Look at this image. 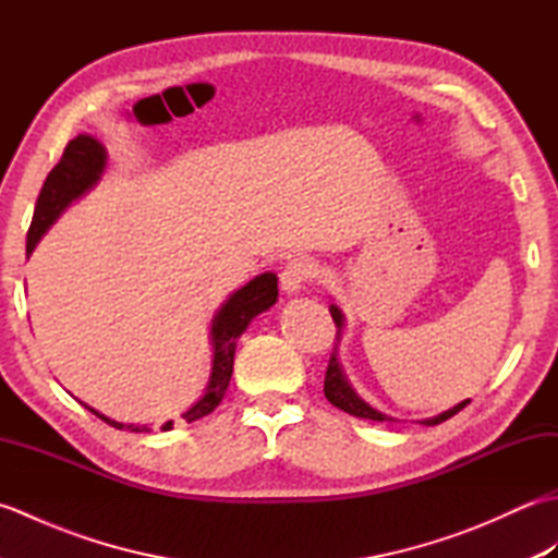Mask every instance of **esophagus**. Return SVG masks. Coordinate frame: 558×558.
Here are the masks:
<instances>
[{
	"label": "esophagus",
	"instance_id": "obj_1",
	"mask_svg": "<svg viewBox=\"0 0 558 558\" xmlns=\"http://www.w3.org/2000/svg\"><path fill=\"white\" fill-rule=\"evenodd\" d=\"M312 276H314L312 258L298 256V258L288 260L286 268H282V272H280V288H282V292H288V294H298L302 290L304 282L310 280Z\"/></svg>",
	"mask_w": 558,
	"mask_h": 558
}]
</instances>
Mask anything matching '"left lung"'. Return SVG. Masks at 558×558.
Masks as SVG:
<instances>
[{"label": "left lung", "instance_id": "left-lung-1", "mask_svg": "<svg viewBox=\"0 0 558 558\" xmlns=\"http://www.w3.org/2000/svg\"><path fill=\"white\" fill-rule=\"evenodd\" d=\"M330 316H333V322L338 326V342H340V333H342V324H345V318H342V312L338 310L336 304H330ZM324 393L328 398L330 405H336L338 410L352 414V417H362V420H374V422H386L390 420L388 414L374 410L369 402H364L357 393H354L352 386L348 384L345 374H342L340 369V362H338V345L336 350L330 352V360H328V369H326V381H324ZM470 400H462L458 402L456 408H450L441 414H436V417H429V420H422V424L426 426H434V424H441L446 422L448 417H453V414H458L462 408L468 405Z\"/></svg>", "mask_w": 558, "mask_h": 558}]
</instances>
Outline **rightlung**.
<instances>
[{"mask_svg":"<svg viewBox=\"0 0 558 558\" xmlns=\"http://www.w3.org/2000/svg\"><path fill=\"white\" fill-rule=\"evenodd\" d=\"M105 160H108V153H105V146L96 136L78 134L76 138L69 141L62 153V160H59L52 168V172L47 174V180L40 189L38 204H35V213L28 228V242H26L28 254H33L35 244H38L40 236L50 230V225L62 216L71 201L81 198L88 189L98 184L100 174L105 172ZM276 300H278V276L276 272H260V276H256L254 280H248L242 290L230 294V300L216 312V316H213L210 322L213 369H210L206 393L201 396L196 405H192L182 414L184 422H196L201 417H206V414H210L220 405V400L225 398V390H228L230 378H232L236 338L244 333L254 316L270 310V306L276 304ZM88 410L102 422L114 426V429L150 432L148 424H122L105 417V414H100L98 410L93 408ZM172 424H174L172 420L165 422L160 429L168 432L172 429Z\"/></svg>","mask_w":558,"mask_h":558,"instance_id":"add662e5","label":"right lung"}]
</instances>
